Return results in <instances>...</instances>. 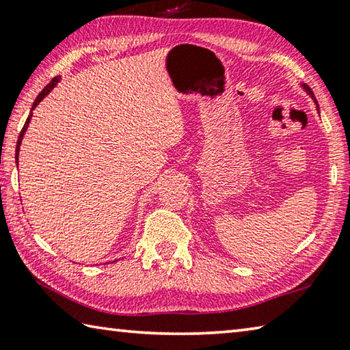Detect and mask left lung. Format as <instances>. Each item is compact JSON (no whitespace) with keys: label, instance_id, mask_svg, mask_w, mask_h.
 Here are the masks:
<instances>
[{"label":"left lung","instance_id":"8db88e82","mask_svg":"<svg viewBox=\"0 0 350 350\" xmlns=\"http://www.w3.org/2000/svg\"><path fill=\"white\" fill-rule=\"evenodd\" d=\"M304 88H306V91H309V94H310V96H312L313 98H315V96H313V92L310 91V88H307V86H304ZM315 102H317V100H315Z\"/></svg>","mask_w":350,"mask_h":350}]
</instances>
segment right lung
I'll return each instance as SVG.
<instances>
[{
    "mask_svg": "<svg viewBox=\"0 0 350 350\" xmlns=\"http://www.w3.org/2000/svg\"><path fill=\"white\" fill-rule=\"evenodd\" d=\"M58 77H54V79H52L49 83H47L46 85V88L43 91H41L40 94H38V97L35 98V102H33V106H32V109L35 108V106H37L41 100H43L47 94H49L52 90H54L55 88V85L58 83ZM31 109V111H32ZM31 117H32V114L27 117V120H26V123H25V126H23V129H21V133H20V135H18V142H16V150H15V161H16V163H18V152H20V145H21V140H23V135H25V133H26V129H27V126H29V122H31Z\"/></svg>",
    "mask_w": 350,
    "mask_h": 350,
    "instance_id": "add662e5",
    "label": "right lung"
}]
</instances>
